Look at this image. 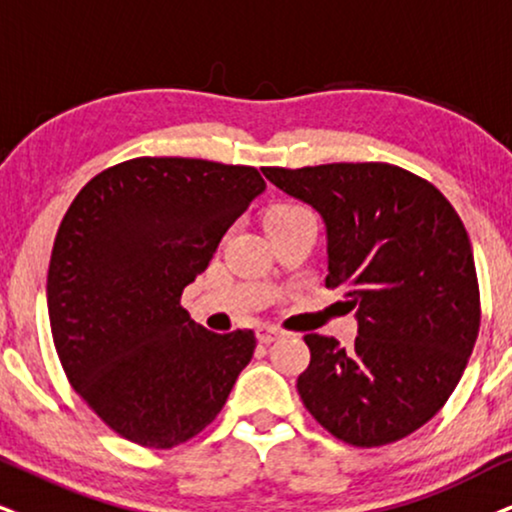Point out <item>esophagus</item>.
<instances>
[{
  "label": "esophagus",
  "mask_w": 512,
  "mask_h": 512,
  "mask_svg": "<svg viewBox=\"0 0 512 512\" xmlns=\"http://www.w3.org/2000/svg\"><path fill=\"white\" fill-rule=\"evenodd\" d=\"M283 335H286V333H283L281 328H274V326H260V328H257V340H260L262 345H269V342L283 338Z\"/></svg>",
  "instance_id": "34e87169"
}]
</instances>
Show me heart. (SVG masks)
<instances>
[{
	"label": "heart",
	"mask_w": 512,
	"mask_h": 512,
	"mask_svg": "<svg viewBox=\"0 0 512 512\" xmlns=\"http://www.w3.org/2000/svg\"><path fill=\"white\" fill-rule=\"evenodd\" d=\"M304 208L300 205H278V208L269 210L267 215V222H274V219H288V217H297V215H304Z\"/></svg>",
	"instance_id": "heart-1"
}]
</instances>
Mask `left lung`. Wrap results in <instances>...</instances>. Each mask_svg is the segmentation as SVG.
I'll return each instance as SVG.
<instances>
[{"label":"left lung","instance_id":"obj_1","mask_svg":"<svg viewBox=\"0 0 512 512\" xmlns=\"http://www.w3.org/2000/svg\"><path fill=\"white\" fill-rule=\"evenodd\" d=\"M271 184L326 224V288H349L354 347L304 335L307 411L352 446H385L446 404L480 333L468 231L430 181L387 163L267 167Z\"/></svg>","mask_w":512,"mask_h":512}]
</instances>
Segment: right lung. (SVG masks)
Masks as SVG:
<instances>
[{
    "label": "right lung",
    "instance_id": "add662e5",
    "mask_svg": "<svg viewBox=\"0 0 512 512\" xmlns=\"http://www.w3.org/2000/svg\"><path fill=\"white\" fill-rule=\"evenodd\" d=\"M264 189L255 167L134 158L70 203L49 262L51 335L75 392L129 442L196 437L250 364L255 333H212L179 300Z\"/></svg>",
    "mask_w": 512,
    "mask_h": 512
}]
</instances>
